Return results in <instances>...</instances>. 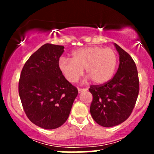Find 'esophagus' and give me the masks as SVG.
<instances>
[{"label":"esophagus","mask_w":154,"mask_h":154,"mask_svg":"<svg viewBox=\"0 0 154 154\" xmlns=\"http://www.w3.org/2000/svg\"><path fill=\"white\" fill-rule=\"evenodd\" d=\"M87 91V89H86V88H83V89H82V88H78V93H82V92H84V91Z\"/></svg>","instance_id":"obj_1"}]
</instances>
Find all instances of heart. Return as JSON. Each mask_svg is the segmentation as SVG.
Returning a JSON list of instances; mask_svg holds the SVG:
<instances>
[{
  "instance_id": "heart-1",
  "label": "heart",
  "mask_w": 154,
  "mask_h": 154,
  "mask_svg": "<svg viewBox=\"0 0 154 154\" xmlns=\"http://www.w3.org/2000/svg\"><path fill=\"white\" fill-rule=\"evenodd\" d=\"M71 59L61 57L59 68L67 81L75 83L85 69L89 78L96 84L109 82L114 75L117 64V56L110 48L85 47L72 51Z\"/></svg>"
}]
</instances>
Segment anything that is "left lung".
<instances>
[{"mask_svg": "<svg viewBox=\"0 0 154 154\" xmlns=\"http://www.w3.org/2000/svg\"><path fill=\"white\" fill-rule=\"evenodd\" d=\"M119 56L116 75L103 85H91L93 95L90 111L100 126L111 128L125 122L131 114L139 93L137 67L126 51L114 43Z\"/></svg>", "mask_w": 154, "mask_h": 154, "instance_id": "obj_1", "label": "left lung"}]
</instances>
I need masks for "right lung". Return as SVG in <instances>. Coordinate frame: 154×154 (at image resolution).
Returning a JSON list of instances; mask_svg holds the SVG:
<instances>
[{"label": "right lung", "instance_id": "right-lung-1", "mask_svg": "<svg viewBox=\"0 0 154 154\" xmlns=\"http://www.w3.org/2000/svg\"><path fill=\"white\" fill-rule=\"evenodd\" d=\"M62 45L46 43L35 51L21 72L19 94L32 123L46 130L61 127L69 116L78 91L59 68Z\"/></svg>", "mask_w": 154, "mask_h": 154}]
</instances>
